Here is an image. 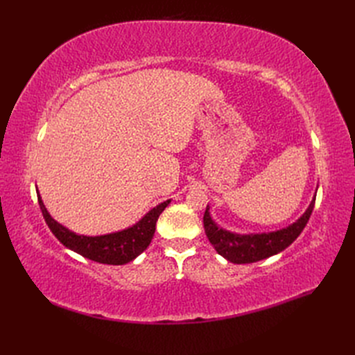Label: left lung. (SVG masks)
Segmentation results:
<instances>
[{
    "label": "left lung",
    "instance_id": "left-lung-1",
    "mask_svg": "<svg viewBox=\"0 0 355 355\" xmlns=\"http://www.w3.org/2000/svg\"><path fill=\"white\" fill-rule=\"evenodd\" d=\"M314 202L315 196L302 216L287 228L278 230L274 232L244 235L234 234L227 230L219 228L211 219L207 206L202 218L204 230H206V235L211 245L216 249V252L220 256L225 257V259L232 263H252L280 253L286 247L292 244L306 227L311 213H313L314 209Z\"/></svg>",
    "mask_w": 355,
    "mask_h": 355
}]
</instances>
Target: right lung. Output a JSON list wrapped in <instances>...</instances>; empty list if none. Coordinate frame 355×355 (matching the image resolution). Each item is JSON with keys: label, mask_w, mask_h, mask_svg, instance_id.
I'll return each instance as SVG.
<instances>
[{"label": "right lung", "mask_w": 355, "mask_h": 355, "mask_svg": "<svg viewBox=\"0 0 355 355\" xmlns=\"http://www.w3.org/2000/svg\"><path fill=\"white\" fill-rule=\"evenodd\" d=\"M37 196L42 216H44L46 223L49 225L50 231L55 234V237L75 253L87 257L90 261L106 265H124L136 259L151 243L159 214L170 204V200L158 204L157 207L149 210L141 220L130 228L112 234L87 237V235H78L69 231L53 219L40 197V192H37Z\"/></svg>", "instance_id": "1"}]
</instances>
